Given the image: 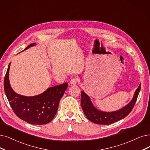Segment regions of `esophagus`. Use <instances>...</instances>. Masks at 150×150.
Returning a JSON list of instances; mask_svg holds the SVG:
<instances>
[{
  "mask_svg": "<svg viewBox=\"0 0 150 150\" xmlns=\"http://www.w3.org/2000/svg\"><path fill=\"white\" fill-rule=\"evenodd\" d=\"M77 82H78V79H77V77H73V78H72L70 81V83L73 86L77 84Z\"/></svg>",
  "mask_w": 150,
  "mask_h": 150,
  "instance_id": "esophagus-1",
  "label": "esophagus"
}]
</instances>
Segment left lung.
I'll list each match as a JSON object with an SVG mask.
<instances>
[{
    "instance_id": "left-lung-1",
    "label": "left lung",
    "mask_w": 150,
    "mask_h": 150,
    "mask_svg": "<svg viewBox=\"0 0 150 150\" xmlns=\"http://www.w3.org/2000/svg\"><path fill=\"white\" fill-rule=\"evenodd\" d=\"M140 88L141 84L137 88L132 100L127 105L124 106L120 110L111 112H106L97 110L93 106L88 96L84 92L82 91L81 104L83 113L90 121L95 124L108 125L117 122L126 117L132 110L139 96Z\"/></svg>"
}]
</instances>
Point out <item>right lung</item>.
I'll return each mask as SVG.
<instances>
[{"mask_svg":"<svg viewBox=\"0 0 150 150\" xmlns=\"http://www.w3.org/2000/svg\"><path fill=\"white\" fill-rule=\"evenodd\" d=\"M31 44L29 47L34 45ZM10 63L4 78V91L15 115L22 120L31 124L43 125L50 122L57 114L60 99L67 89L68 83H64L48 88L45 92L34 97H25L15 93L9 82Z\"/></svg>","mask_w":150,"mask_h":150,"instance_id":"add662e5","label":"right lung"}]
</instances>
